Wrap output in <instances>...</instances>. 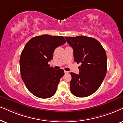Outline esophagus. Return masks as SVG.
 I'll return each instance as SVG.
<instances>
[{
  "instance_id": "obj_1",
  "label": "esophagus",
  "mask_w": 123,
  "mask_h": 123,
  "mask_svg": "<svg viewBox=\"0 0 123 123\" xmlns=\"http://www.w3.org/2000/svg\"><path fill=\"white\" fill-rule=\"evenodd\" d=\"M64 72H65V74H68V71H65V70H64Z\"/></svg>"
}]
</instances>
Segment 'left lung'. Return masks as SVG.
<instances>
[{"label": "left lung", "mask_w": 123, "mask_h": 123, "mask_svg": "<svg viewBox=\"0 0 123 123\" xmlns=\"http://www.w3.org/2000/svg\"><path fill=\"white\" fill-rule=\"evenodd\" d=\"M73 48L74 58L79 67V74L71 73L70 90L78 97L91 96L98 89L107 72V57L105 50L93 37L78 36L65 37Z\"/></svg>", "instance_id": "1"}]
</instances>
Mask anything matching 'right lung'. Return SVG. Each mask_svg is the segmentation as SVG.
<instances>
[{
	"label": "right lung",
	"mask_w": 123,
	"mask_h": 123,
	"mask_svg": "<svg viewBox=\"0 0 123 123\" xmlns=\"http://www.w3.org/2000/svg\"><path fill=\"white\" fill-rule=\"evenodd\" d=\"M65 43L61 36L42 35L32 37L25 46L19 60L21 78L36 97L48 98L56 92L64 71L55 70L48 63L53 58L55 49Z\"/></svg>",
	"instance_id": "right-lung-1"
}]
</instances>
